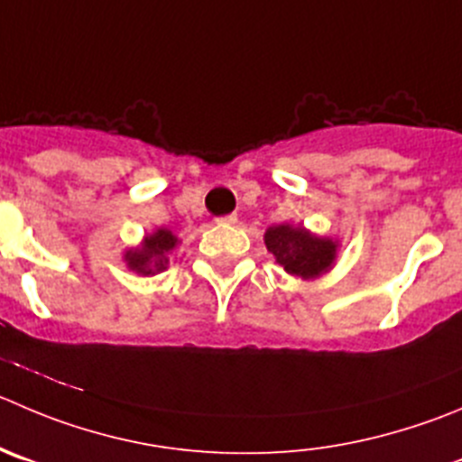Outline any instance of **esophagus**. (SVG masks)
<instances>
[{
  "instance_id": "esophagus-1",
  "label": "esophagus",
  "mask_w": 462,
  "mask_h": 462,
  "mask_svg": "<svg viewBox=\"0 0 462 462\" xmlns=\"http://www.w3.org/2000/svg\"><path fill=\"white\" fill-rule=\"evenodd\" d=\"M236 219H238L236 215H222V217H217L215 222H217V224H236Z\"/></svg>"
}]
</instances>
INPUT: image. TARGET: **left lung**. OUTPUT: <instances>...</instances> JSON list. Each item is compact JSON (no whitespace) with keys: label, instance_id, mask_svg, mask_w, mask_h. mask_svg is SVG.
Returning <instances> with one entry per match:
<instances>
[{"label":"left lung","instance_id":"obj_1","mask_svg":"<svg viewBox=\"0 0 462 462\" xmlns=\"http://www.w3.org/2000/svg\"><path fill=\"white\" fill-rule=\"evenodd\" d=\"M265 247L288 274L304 281L318 279L331 270L337 256V240L319 238L292 224L267 228Z\"/></svg>","mask_w":462,"mask_h":462}]
</instances>
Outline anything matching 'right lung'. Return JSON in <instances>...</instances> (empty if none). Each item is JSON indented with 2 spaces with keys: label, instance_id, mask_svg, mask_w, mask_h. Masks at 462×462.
<instances>
[{
  "label": "right lung",
  "instance_id": "obj_1",
  "mask_svg": "<svg viewBox=\"0 0 462 462\" xmlns=\"http://www.w3.org/2000/svg\"><path fill=\"white\" fill-rule=\"evenodd\" d=\"M177 236H174L170 228H156L153 234L144 236L140 247L129 249V252L125 254L126 267L134 270L135 274L143 276L158 274V272H162L168 267V254L177 247Z\"/></svg>",
  "mask_w": 462,
  "mask_h": 462
}]
</instances>
